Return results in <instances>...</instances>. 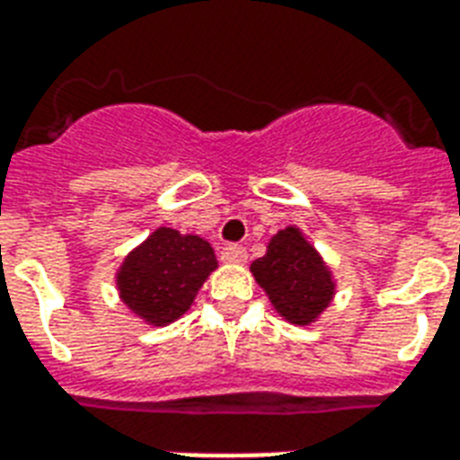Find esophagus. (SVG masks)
Listing matches in <instances>:
<instances>
[{"label":"esophagus","mask_w":460,"mask_h":460,"mask_svg":"<svg viewBox=\"0 0 460 460\" xmlns=\"http://www.w3.org/2000/svg\"><path fill=\"white\" fill-rule=\"evenodd\" d=\"M245 260H248V251H245L243 245L229 243L222 248V262H231V265H243Z\"/></svg>","instance_id":"1"}]
</instances>
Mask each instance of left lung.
<instances>
[{"mask_svg":"<svg viewBox=\"0 0 460 460\" xmlns=\"http://www.w3.org/2000/svg\"><path fill=\"white\" fill-rule=\"evenodd\" d=\"M251 272L274 310L298 327L317 320L334 298L332 272L298 226L277 231L265 255L251 265Z\"/></svg>","mask_w":460,"mask_h":460,"instance_id":"8db88e82","label":"left lung"}]
</instances>
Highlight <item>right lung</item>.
<instances>
[{"label": "right lung", "mask_w": 460, "mask_h": 460, "mask_svg": "<svg viewBox=\"0 0 460 460\" xmlns=\"http://www.w3.org/2000/svg\"><path fill=\"white\" fill-rule=\"evenodd\" d=\"M215 270V251L205 238L159 226L126 255L117 288L131 313L147 324L164 327L186 313Z\"/></svg>", "instance_id": "1"}]
</instances>
